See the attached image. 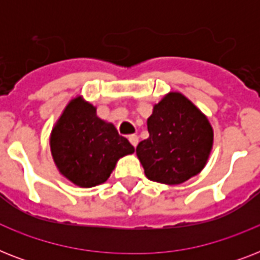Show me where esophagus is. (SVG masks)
<instances>
[{"instance_id":"1","label":"esophagus","mask_w":260,"mask_h":260,"mask_svg":"<svg viewBox=\"0 0 260 260\" xmlns=\"http://www.w3.org/2000/svg\"><path fill=\"white\" fill-rule=\"evenodd\" d=\"M129 143L134 147L138 146V143H139V138H138V136H136V135H131V136H129Z\"/></svg>"}]
</instances>
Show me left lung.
Here are the masks:
<instances>
[{"label": "left lung", "mask_w": 260, "mask_h": 260, "mask_svg": "<svg viewBox=\"0 0 260 260\" xmlns=\"http://www.w3.org/2000/svg\"><path fill=\"white\" fill-rule=\"evenodd\" d=\"M150 136L136 147L148 179L178 185L205 167L213 146L206 116L181 93H169L147 120Z\"/></svg>", "instance_id": "obj_1"}]
</instances>
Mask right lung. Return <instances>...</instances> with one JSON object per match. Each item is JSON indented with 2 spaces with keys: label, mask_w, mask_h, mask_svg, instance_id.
<instances>
[{
  "label": "right lung",
  "mask_w": 260,
  "mask_h": 260,
  "mask_svg": "<svg viewBox=\"0 0 260 260\" xmlns=\"http://www.w3.org/2000/svg\"><path fill=\"white\" fill-rule=\"evenodd\" d=\"M51 154L63 177L81 187H93L110 177L116 163L134 154V146L113 124L98 117L95 108L77 97L52 128Z\"/></svg>",
  "instance_id": "obj_1"
}]
</instances>
